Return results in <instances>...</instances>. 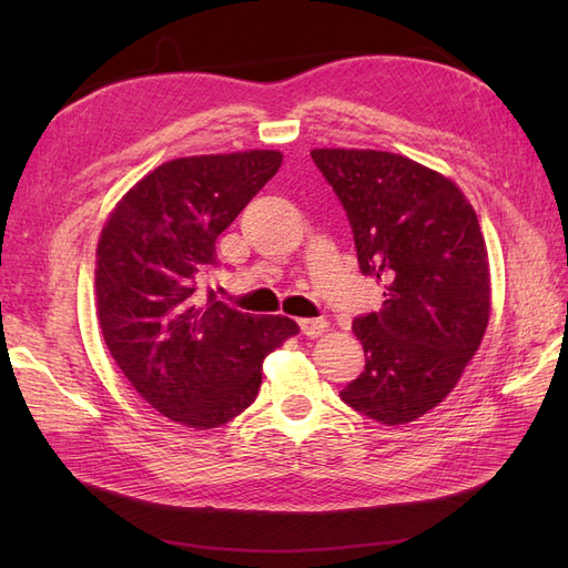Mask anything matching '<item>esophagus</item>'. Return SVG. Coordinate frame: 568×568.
<instances>
[{
    "mask_svg": "<svg viewBox=\"0 0 568 568\" xmlns=\"http://www.w3.org/2000/svg\"><path fill=\"white\" fill-rule=\"evenodd\" d=\"M301 324V332L307 336V338H315V336H320L322 332H326V320H322V317H311V320H301L298 322Z\"/></svg>",
    "mask_w": 568,
    "mask_h": 568,
    "instance_id": "1",
    "label": "esophagus"
}]
</instances>
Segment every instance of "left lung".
<instances>
[{
    "mask_svg": "<svg viewBox=\"0 0 568 568\" xmlns=\"http://www.w3.org/2000/svg\"><path fill=\"white\" fill-rule=\"evenodd\" d=\"M348 215L359 272L384 284L379 313L353 320L365 372L341 400L388 426L443 403L480 346L490 270L471 203L448 178L398 153L311 151Z\"/></svg>",
    "mask_w": 568,
    "mask_h": 568,
    "instance_id": "obj_1",
    "label": "left lung"
}]
</instances>
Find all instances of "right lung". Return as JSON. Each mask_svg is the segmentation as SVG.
Masks as SVG:
<instances>
[{
  "instance_id": "add662e5",
  "label": "right lung",
  "mask_w": 568,
  "mask_h": 568,
  "mask_svg": "<svg viewBox=\"0 0 568 568\" xmlns=\"http://www.w3.org/2000/svg\"><path fill=\"white\" fill-rule=\"evenodd\" d=\"M282 165L280 151L159 165L115 205L97 246V313L115 365L178 424L215 428L255 400L263 359L298 324L251 315L201 288L215 242Z\"/></svg>"
}]
</instances>
